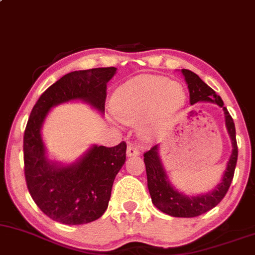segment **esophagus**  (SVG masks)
<instances>
[{
	"mask_svg": "<svg viewBox=\"0 0 255 255\" xmlns=\"http://www.w3.org/2000/svg\"><path fill=\"white\" fill-rule=\"evenodd\" d=\"M139 154H140V151H139V148H137V147L133 146V145L128 146V148H127V155H128V157H137Z\"/></svg>",
	"mask_w": 255,
	"mask_h": 255,
	"instance_id": "esophagus-1",
	"label": "esophagus"
}]
</instances>
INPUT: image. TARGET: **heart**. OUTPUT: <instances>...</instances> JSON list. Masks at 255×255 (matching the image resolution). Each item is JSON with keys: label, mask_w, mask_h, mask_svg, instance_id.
<instances>
[{"label": "heart", "mask_w": 255, "mask_h": 255, "mask_svg": "<svg viewBox=\"0 0 255 255\" xmlns=\"http://www.w3.org/2000/svg\"><path fill=\"white\" fill-rule=\"evenodd\" d=\"M186 94L183 85L160 76L142 75L122 84L113 96V109L125 124L141 121V133L157 135L183 109Z\"/></svg>", "instance_id": "1"}]
</instances>
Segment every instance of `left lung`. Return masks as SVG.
Returning a JSON list of instances; mask_svg holds the SVG:
<instances>
[{
  "label": "left lung",
  "mask_w": 255,
  "mask_h": 255,
  "mask_svg": "<svg viewBox=\"0 0 255 255\" xmlns=\"http://www.w3.org/2000/svg\"><path fill=\"white\" fill-rule=\"evenodd\" d=\"M185 81L188 83L190 93V103L195 104L199 101H207L219 104L225 110L226 126L231 135L233 151L229 158L222 180L213 191L199 196H185L174 190L168 183L161 162L158 155V145L153 146L149 151L143 153V161L146 165L147 186L152 202L159 210L173 217H196L215 208L225 197L231 186L234 171L238 161V143H236L235 125L229 112L223 106V101L215 91L207 85L195 72L182 70Z\"/></svg>",
  "instance_id": "1"
}]
</instances>
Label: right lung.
<instances>
[{
    "label": "right lung",
    "instance_id": "obj_1",
    "mask_svg": "<svg viewBox=\"0 0 255 255\" xmlns=\"http://www.w3.org/2000/svg\"><path fill=\"white\" fill-rule=\"evenodd\" d=\"M115 71V67H97L67 73L39 97L30 112L23 135L27 188L40 210L63 225H84L103 215L126 161L127 143L95 145L76 164L60 166L46 158L40 128L52 107L71 100L85 101L103 113L107 83Z\"/></svg>",
    "mask_w": 255,
    "mask_h": 255
}]
</instances>
